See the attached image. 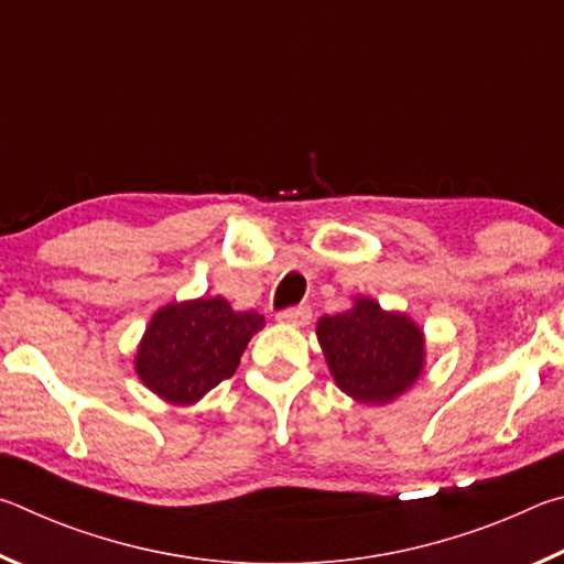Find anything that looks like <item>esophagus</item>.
<instances>
[{
	"instance_id": "1",
	"label": "esophagus",
	"mask_w": 564,
	"mask_h": 564,
	"mask_svg": "<svg viewBox=\"0 0 564 564\" xmlns=\"http://www.w3.org/2000/svg\"><path fill=\"white\" fill-rule=\"evenodd\" d=\"M311 318H313V311L308 305H293V308H285L279 313L281 323H289V326H295V328L308 326Z\"/></svg>"
}]
</instances>
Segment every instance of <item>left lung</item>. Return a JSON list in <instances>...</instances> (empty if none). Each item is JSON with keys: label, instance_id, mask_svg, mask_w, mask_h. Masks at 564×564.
Wrapping results in <instances>:
<instances>
[{"label": "left lung", "instance_id": "1", "mask_svg": "<svg viewBox=\"0 0 564 564\" xmlns=\"http://www.w3.org/2000/svg\"><path fill=\"white\" fill-rule=\"evenodd\" d=\"M316 333L338 388L360 403H388L413 386L423 368L420 328L370 299L323 316Z\"/></svg>", "mask_w": 564, "mask_h": 564}]
</instances>
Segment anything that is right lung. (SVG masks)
Segmentation results:
<instances>
[{
	"mask_svg": "<svg viewBox=\"0 0 564 564\" xmlns=\"http://www.w3.org/2000/svg\"><path fill=\"white\" fill-rule=\"evenodd\" d=\"M256 311L236 313L224 299L171 303L149 323L137 352V373L169 403L191 405L236 373L253 333Z\"/></svg>",
	"mask_w": 564,
	"mask_h": 564,
	"instance_id": "add662e5",
	"label": "right lung"
}]
</instances>
